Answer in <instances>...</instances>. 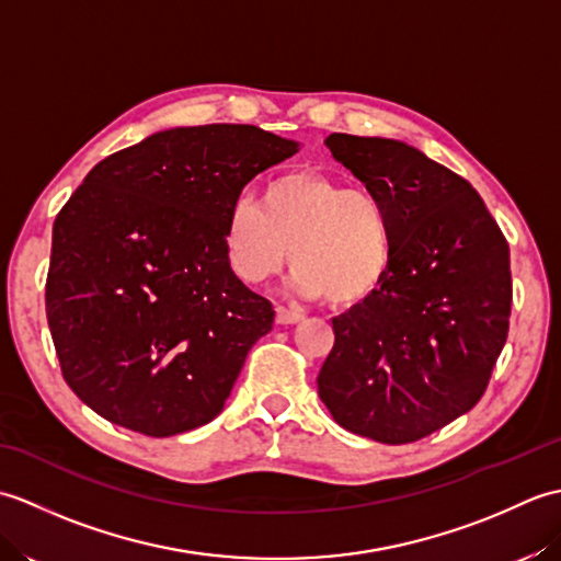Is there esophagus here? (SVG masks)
<instances>
[{
	"mask_svg": "<svg viewBox=\"0 0 561 561\" xmlns=\"http://www.w3.org/2000/svg\"><path fill=\"white\" fill-rule=\"evenodd\" d=\"M301 318H304V313L289 311V308L277 306V323H279V325H294V323H299Z\"/></svg>",
	"mask_w": 561,
	"mask_h": 561,
	"instance_id": "34e87169",
	"label": "esophagus"
}]
</instances>
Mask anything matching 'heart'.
<instances>
[{"mask_svg":"<svg viewBox=\"0 0 561 561\" xmlns=\"http://www.w3.org/2000/svg\"><path fill=\"white\" fill-rule=\"evenodd\" d=\"M224 250L248 284L274 277L291 253V289L335 308L366 301L392 265V221L368 187L294 171L274 178L260 205L238 197L224 221Z\"/></svg>","mask_w":561,"mask_h":561,"instance_id":"b5f03b06","label":"heart"}]
</instances>
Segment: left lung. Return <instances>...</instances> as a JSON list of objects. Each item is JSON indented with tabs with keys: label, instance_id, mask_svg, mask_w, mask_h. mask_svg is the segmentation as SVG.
<instances>
[{
	"label": "left lung",
	"instance_id": "8db88e82",
	"mask_svg": "<svg viewBox=\"0 0 561 561\" xmlns=\"http://www.w3.org/2000/svg\"><path fill=\"white\" fill-rule=\"evenodd\" d=\"M325 145L386 202L392 265L374 296L332 318L318 396L347 432L412 444L484 396L508 335V243L478 190L420 149L342 133Z\"/></svg>",
	"mask_w": 561,
	"mask_h": 561
}]
</instances>
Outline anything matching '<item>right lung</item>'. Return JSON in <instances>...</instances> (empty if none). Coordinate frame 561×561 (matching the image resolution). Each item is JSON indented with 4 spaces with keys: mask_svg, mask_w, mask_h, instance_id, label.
<instances>
[{
    "mask_svg": "<svg viewBox=\"0 0 561 561\" xmlns=\"http://www.w3.org/2000/svg\"><path fill=\"white\" fill-rule=\"evenodd\" d=\"M296 151L255 125L163 129L93 165L57 214L47 325L67 386L103 420L163 438L224 410L274 323L226 257V211Z\"/></svg>",
    "mask_w": 561,
    "mask_h": 561,
    "instance_id": "add662e5",
    "label": "right lung"
}]
</instances>
